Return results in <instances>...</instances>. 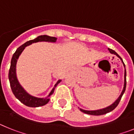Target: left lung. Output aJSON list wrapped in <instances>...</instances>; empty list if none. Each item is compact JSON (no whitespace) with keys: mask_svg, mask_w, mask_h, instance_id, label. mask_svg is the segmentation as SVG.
<instances>
[{"mask_svg":"<svg viewBox=\"0 0 134 134\" xmlns=\"http://www.w3.org/2000/svg\"><path fill=\"white\" fill-rule=\"evenodd\" d=\"M108 49L111 54H115V55H116L118 57V58H119L121 59V60L122 61L123 64H124V67H125V64H124V62H123V60L121 59V57L119 56V55H118V54H117V53H116L114 50L110 49V48H108ZM125 88H126V70H125V73H124V88H123L122 92H121V94L119 95V97H118V99H117V100H116L113 104H111V105H109V106H108V107H105V108L101 109L94 110V111H87V110H84V109H80V110L82 111V112H83V113H86V114H88V115H104V114H106V113H109V112H111V111H113L114 109H115V107L118 105V104H119L121 99V97H122L123 94H124V92H125Z\"/></svg>","mask_w":134,"mask_h":134,"instance_id":"obj_1","label":"left lung"}]
</instances>
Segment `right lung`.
I'll return each mask as SVG.
<instances>
[{
    "mask_svg": "<svg viewBox=\"0 0 134 134\" xmlns=\"http://www.w3.org/2000/svg\"><path fill=\"white\" fill-rule=\"evenodd\" d=\"M56 40L57 38L54 37H50L46 35H40L34 40H29V41L25 42L24 44L20 46L19 48H17L15 54L12 57L11 62H10V67L9 72V82H10V88H11L12 91H13L14 95L15 96V97L26 106L30 107H37L46 105L49 102V97H50V95L53 94L55 88L56 87L57 85L62 81V80H58L53 89L52 90V91L49 93V95L47 97L38 98L31 95L29 93H27L25 91L24 88L21 86V85H20L18 80H17V78H16V65L19 57L21 55V53L23 52V51L24 50L25 47L32 44L33 43H36V42H39V41H48V42H54V43L56 41Z\"/></svg>",
    "mask_w": 134,
    "mask_h": 134,
    "instance_id": "add662e5",
    "label": "right lung"
}]
</instances>
